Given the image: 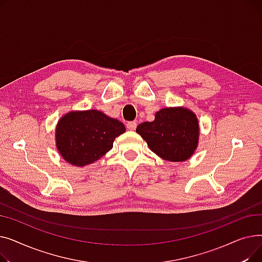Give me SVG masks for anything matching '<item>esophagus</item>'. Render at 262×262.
<instances>
[{
    "instance_id": "34e87169",
    "label": "esophagus",
    "mask_w": 262,
    "mask_h": 262,
    "mask_svg": "<svg viewBox=\"0 0 262 262\" xmlns=\"http://www.w3.org/2000/svg\"><path fill=\"white\" fill-rule=\"evenodd\" d=\"M126 127H127V129H129V130H135L136 127H137V123H136V122H128V123L126 124Z\"/></svg>"
}]
</instances>
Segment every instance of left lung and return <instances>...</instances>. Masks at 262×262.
Instances as JSON below:
<instances>
[{"label": "left lung", "instance_id": "1", "mask_svg": "<svg viewBox=\"0 0 262 262\" xmlns=\"http://www.w3.org/2000/svg\"><path fill=\"white\" fill-rule=\"evenodd\" d=\"M158 157L183 162L195 153L200 139L196 115L187 107H167L155 114L152 122H143L136 129Z\"/></svg>", "mask_w": 262, "mask_h": 262}]
</instances>
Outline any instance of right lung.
Wrapping results in <instances>:
<instances>
[{
    "label": "right lung",
    "instance_id": "obj_1",
    "mask_svg": "<svg viewBox=\"0 0 262 262\" xmlns=\"http://www.w3.org/2000/svg\"><path fill=\"white\" fill-rule=\"evenodd\" d=\"M125 130L122 122L100 110H72L58 120L55 143L68 163L85 167L106 155Z\"/></svg>",
    "mask_w": 262,
    "mask_h": 262
}]
</instances>
